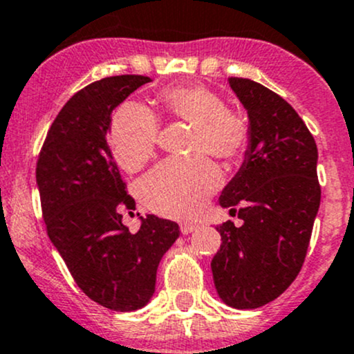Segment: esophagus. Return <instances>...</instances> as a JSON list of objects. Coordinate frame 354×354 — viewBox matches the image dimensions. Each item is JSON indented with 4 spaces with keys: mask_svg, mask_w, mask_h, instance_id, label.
<instances>
[{
    "mask_svg": "<svg viewBox=\"0 0 354 354\" xmlns=\"http://www.w3.org/2000/svg\"><path fill=\"white\" fill-rule=\"evenodd\" d=\"M181 229V234H192V232H196V230L200 229L198 224H193V222H183V224L180 225Z\"/></svg>",
    "mask_w": 354,
    "mask_h": 354,
    "instance_id": "obj_1",
    "label": "esophagus"
}]
</instances>
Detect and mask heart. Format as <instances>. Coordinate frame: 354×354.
Returning <instances> with one entry per match:
<instances>
[{
    "label": "heart",
    "mask_w": 354,
    "mask_h": 354,
    "mask_svg": "<svg viewBox=\"0 0 354 354\" xmlns=\"http://www.w3.org/2000/svg\"><path fill=\"white\" fill-rule=\"evenodd\" d=\"M173 120L193 127L192 156L187 162L167 161L139 183V195L152 212L185 218L198 214L221 185V171L205 154L232 162L243 156L249 130L237 111L225 109L218 95L203 86L165 89L159 96ZM159 122L140 103H125L115 111L110 127V149L124 169L139 171L154 158Z\"/></svg>",
    "instance_id": "b5f03b06"
}]
</instances>
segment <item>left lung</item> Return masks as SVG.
I'll use <instances>...</instances> for the list:
<instances>
[{
	"label": "left lung",
	"instance_id": "1",
	"mask_svg": "<svg viewBox=\"0 0 354 354\" xmlns=\"http://www.w3.org/2000/svg\"><path fill=\"white\" fill-rule=\"evenodd\" d=\"M248 111L244 161L222 189V208L243 218L217 225L222 244L212 259L218 299L234 308H258L292 285L304 265L321 205L317 146L307 125L281 96L229 77Z\"/></svg>",
	"mask_w": 354,
	"mask_h": 354
}]
</instances>
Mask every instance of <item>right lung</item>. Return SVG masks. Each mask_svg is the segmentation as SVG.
<instances>
[{
    "label": "right lung",
    "instance_id": "obj_1",
    "mask_svg": "<svg viewBox=\"0 0 354 354\" xmlns=\"http://www.w3.org/2000/svg\"><path fill=\"white\" fill-rule=\"evenodd\" d=\"M147 76L103 77L77 91L47 132L37 162V188L50 243L74 281L96 304L117 312L142 308L156 292L162 256L180 225L140 217L136 234L120 208L136 205L125 192L106 136L111 113Z\"/></svg>",
    "mask_w": 354,
    "mask_h": 354
}]
</instances>
